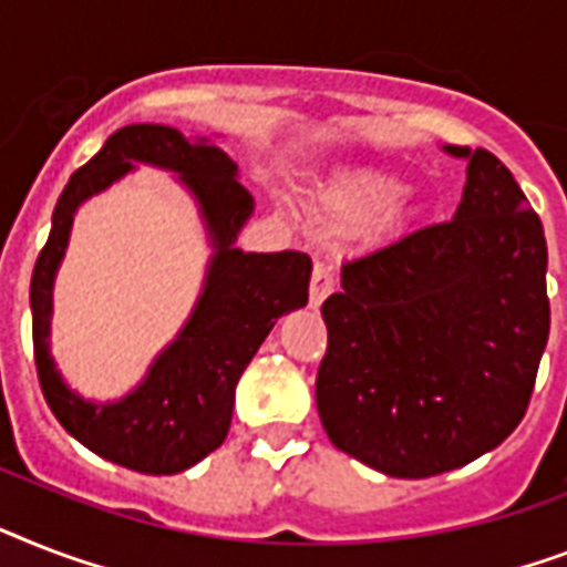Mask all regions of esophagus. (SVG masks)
Wrapping results in <instances>:
<instances>
[{
  "label": "esophagus",
  "instance_id": "obj_1",
  "mask_svg": "<svg viewBox=\"0 0 567 567\" xmlns=\"http://www.w3.org/2000/svg\"><path fill=\"white\" fill-rule=\"evenodd\" d=\"M334 291V270L326 261H317L315 274H311V291H308V306L320 308L323 299Z\"/></svg>",
  "mask_w": 567,
  "mask_h": 567
}]
</instances>
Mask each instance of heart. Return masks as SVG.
Wrapping results in <instances>:
<instances>
[{
    "instance_id": "obj_1",
    "label": "heart",
    "mask_w": 567,
    "mask_h": 567,
    "mask_svg": "<svg viewBox=\"0 0 567 567\" xmlns=\"http://www.w3.org/2000/svg\"><path fill=\"white\" fill-rule=\"evenodd\" d=\"M323 206L343 220H370L381 233L402 229L416 215V200L402 179L379 168H352L331 179Z\"/></svg>"
}]
</instances>
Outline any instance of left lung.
I'll return each mask as SVG.
<instances>
[{"mask_svg": "<svg viewBox=\"0 0 567 567\" xmlns=\"http://www.w3.org/2000/svg\"><path fill=\"white\" fill-rule=\"evenodd\" d=\"M443 151L466 159L454 218L349 259L323 302L326 434L363 466L411 481L513 434L550 331L542 220L498 156Z\"/></svg>", "mask_w": 567, "mask_h": 567, "instance_id": "8db88e82", "label": "left lung"}]
</instances>
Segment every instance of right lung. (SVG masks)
Instances as JSON below:
<instances>
[{
	"label": "right lung",
	"instance_id": "add662e5",
	"mask_svg": "<svg viewBox=\"0 0 567 567\" xmlns=\"http://www.w3.org/2000/svg\"><path fill=\"white\" fill-rule=\"evenodd\" d=\"M140 164L174 173L193 195L213 256L193 315L146 379L122 400L95 403L68 388L51 358L53 279L76 209ZM252 209L238 165L206 136L186 140L168 124H127L69 177L31 276L34 361L58 422L99 457L142 475H177L227 440L241 372L276 320L306 306L311 279L306 252L236 247Z\"/></svg>",
	"mask_w": 567,
	"mask_h": 567
}]
</instances>
